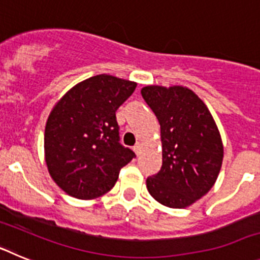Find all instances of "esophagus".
<instances>
[{
	"mask_svg": "<svg viewBox=\"0 0 260 260\" xmlns=\"http://www.w3.org/2000/svg\"><path fill=\"white\" fill-rule=\"evenodd\" d=\"M133 150H134V152L137 153V155H139V152H141V143H137L134 146V148H133Z\"/></svg>",
	"mask_w": 260,
	"mask_h": 260,
	"instance_id": "obj_1",
	"label": "esophagus"
}]
</instances>
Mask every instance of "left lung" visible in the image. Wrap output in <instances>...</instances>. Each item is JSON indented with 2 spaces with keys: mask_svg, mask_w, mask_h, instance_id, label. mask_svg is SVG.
<instances>
[{
  "mask_svg": "<svg viewBox=\"0 0 260 260\" xmlns=\"http://www.w3.org/2000/svg\"><path fill=\"white\" fill-rule=\"evenodd\" d=\"M144 102L161 128L162 165L147 178V189L158 203L185 208L207 194L217 180L224 148L208 108L191 89L147 86Z\"/></svg>",
  "mask_w": 260,
  "mask_h": 260,
  "instance_id": "8db88e82",
  "label": "left lung"
}]
</instances>
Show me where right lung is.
Listing matches in <instances>:
<instances>
[{"label": "right lung", "mask_w": 260, "mask_h": 260, "mask_svg": "<svg viewBox=\"0 0 260 260\" xmlns=\"http://www.w3.org/2000/svg\"><path fill=\"white\" fill-rule=\"evenodd\" d=\"M137 83L112 75L91 77L62 96L48 117L45 161L54 182L78 199L104 195L121 168L135 157L119 143L116 112Z\"/></svg>", "instance_id": "add662e5"}]
</instances>
